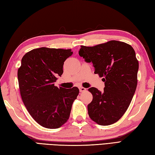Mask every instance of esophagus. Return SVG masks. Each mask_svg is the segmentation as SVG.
Masks as SVG:
<instances>
[{
	"instance_id": "esophagus-1",
	"label": "esophagus",
	"mask_w": 155,
	"mask_h": 155,
	"mask_svg": "<svg viewBox=\"0 0 155 155\" xmlns=\"http://www.w3.org/2000/svg\"><path fill=\"white\" fill-rule=\"evenodd\" d=\"M79 90H80V92H81V93H82V92H84V91H86V88L83 87H79Z\"/></svg>"
}]
</instances>
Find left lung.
I'll return each instance as SVG.
<instances>
[{
  "mask_svg": "<svg viewBox=\"0 0 155 155\" xmlns=\"http://www.w3.org/2000/svg\"><path fill=\"white\" fill-rule=\"evenodd\" d=\"M78 54L92 62L94 73L103 77L104 91L91 87L93 101L88 104V116L99 125L116 123L129 107L137 86L139 61L130 45L110 41L94 47L81 46Z\"/></svg>",
  "mask_w": 155,
  "mask_h": 155,
  "instance_id": "8db88e82",
  "label": "left lung"
}]
</instances>
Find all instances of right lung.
I'll use <instances>...</instances> for the list:
<instances>
[{
  "label": "right lung",
  "mask_w": 155,
  "mask_h": 155,
  "mask_svg": "<svg viewBox=\"0 0 155 155\" xmlns=\"http://www.w3.org/2000/svg\"><path fill=\"white\" fill-rule=\"evenodd\" d=\"M72 54L71 49L41 47L22 58L18 69L21 96L29 114L42 127L58 128L70 117L79 90L76 87L58 88L54 83L63 73L64 62Z\"/></svg>",
  "instance_id": "right-lung-1"
}]
</instances>
